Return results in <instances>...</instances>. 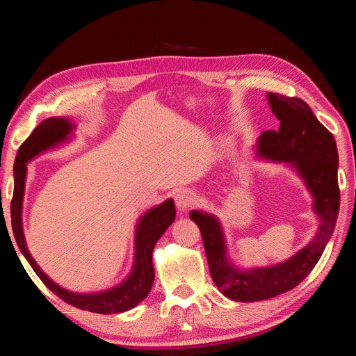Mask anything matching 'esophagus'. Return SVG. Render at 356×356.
I'll list each match as a JSON object with an SVG mask.
<instances>
[{
    "instance_id": "esophagus-1",
    "label": "esophagus",
    "mask_w": 356,
    "mask_h": 356,
    "mask_svg": "<svg viewBox=\"0 0 356 356\" xmlns=\"http://www.w3.org/2000/svg\"><path fill=\"white\" fill-rule=\"evenodd\" d=\"M196 197L193 193L187 188H182L179 190L177 195H175V204L179 212H186L188 208H191L193 204H195Z\"/></svg>"
}]
</instances>
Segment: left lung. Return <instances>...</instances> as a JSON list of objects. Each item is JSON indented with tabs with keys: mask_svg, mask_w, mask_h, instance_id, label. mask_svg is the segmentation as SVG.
I'll return each mask as SVG.
<instances>
[{
	"mask_svg": "<svg viewBox=\"0 0 356 356\" xmlns=\"http://www.w3.org/2000/svg\"><path fill=\"white\" fill-rule=\"evenodd\" d=\"M267 104L279 120V129L258 136L254 154L260 160L284 163L303 181L312 196L318 230L314 239L286 260L243 268L229 255L220 218L207 211H191L190 220L200 229L215 285L222 296L242 303L276 297L303 281L331 239L340 204L336 139L319 123L305 101L267 93Z\"/></svg>",
	"mask_w": 356,
	"mask_h": 356,
	"instance_id": "8db88e82",
	"label": "left lung"
}]
</instances>
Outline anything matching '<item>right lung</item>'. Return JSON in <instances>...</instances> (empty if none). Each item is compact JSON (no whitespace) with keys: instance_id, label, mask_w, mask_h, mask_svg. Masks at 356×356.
<instances>
[{"instance_id":"right-lung-1","label":"right lung","mask_w":356,"mask_h":356,"mask_svg":"<svg viewBox=\"0 0 356 356\" xmlns=\"http://www.w3.org/2000/svg\"><path fill=\"white\" fill-rule=\"evenodd\" d=\"M75 129H77V124L71 117H49L42 120L26 141L20 145L13 169L15 190L12 207H10L13 234L20 252L24 254L26 261L51 293L67 301L68 305L81 310L102 315L122 314V312L131 310L141 303L153 286V250L157 241L175 220V203L172 199H166L141 213V217L138 218L134 234L132 268L120 284L102 291H93V293H75V291H70L56 284L37 264L26 246L22 222L25 184L29 161L47 152H53L62 145L70 144L75 138Z\"/></svg>"}]
</instances>
